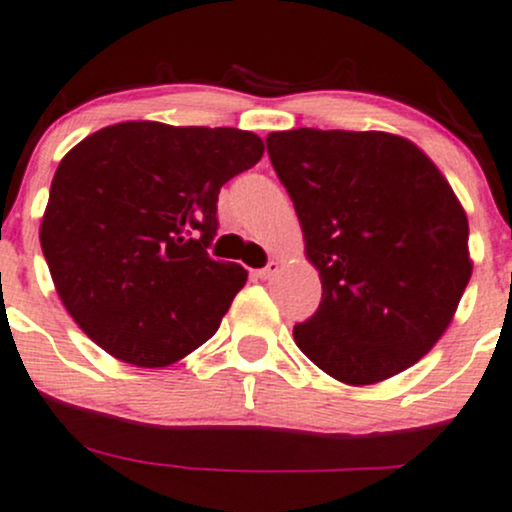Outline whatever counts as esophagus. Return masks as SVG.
<instances>
[{"label": "esophagus", "mask_w": 512, "mask_h": 512, "mask_svg": "<svg viewBox=\"0 0 512 512\" xmlns=\"http://www.w3.org/2000/svg\"><path fill=\"white\" fill-rule=\"evenodd\" d=\"M275 273H278V261H271L266 268H261V271H254V278L256 280H271Z\"/></svg>", "instance_id": "34e87169"}]
</instances>
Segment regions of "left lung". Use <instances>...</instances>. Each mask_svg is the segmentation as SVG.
Instances as JSON below:
<instances>
[{
	"label": "left lung",
	"mask_w": 512,
	"mask_h": 512,
	"mask_svg": "<svg viewBox=\"0 0 512 512\" xmlns=\"http://www.w3.org/2000/svg\"><path fill=\"white\" fill-rule=\"evenodd\" d=\"M266 145L321 278L319 309L292 331L297 346L353 387L416 365L472 278L467 212L450 183L392 132L300 128Z\"/></svg>",
	"instance_id": "left-lung-1"
}]
</instances>
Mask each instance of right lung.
Returning a JSON list of instances; mask_svg holds the SVG:
<instances>
[{"mask_svg":"<svg viewBox=\"0 0 512 512\" xmlns=\"http://www.w3.org/2000/svg\"><path fill=\"white\" fill-rule=\"evenodd\" d=\"M261 157L249 130L154 120L108 125L65 154L40 246L62 304L96 346L166 367L215 336L249 275L208 254L217 195Z\"/></svg>","mask_w":512,"mask_h":512,"instance_id":"right-lung-1","label":"right lung"}]
</instances>
